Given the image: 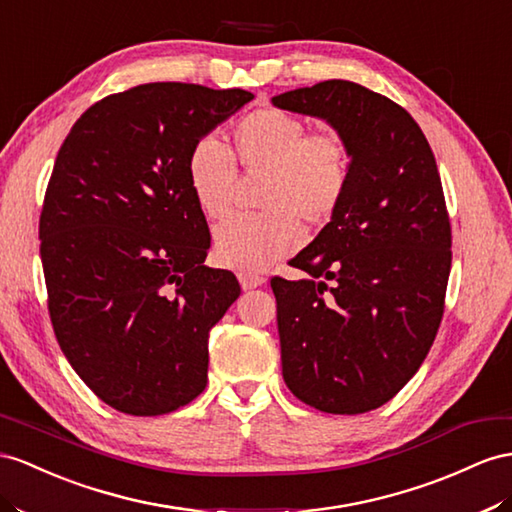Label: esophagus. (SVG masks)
<instances>
[{
	"label": "esophagus",
	"instance_id": "34e87169",
	"mask_svg": "<svg viewBox=\"0 0 512 512\" xmlns=\"http://www.w3.org/2000/svg\"><path fill=\"white\" fill-rule=\"evenodd\" d=\"M266 283V277L261 274H251V272H240V285L242 290H253V287H259Z\"/></svg>",
	"mask_w": 512,
	"mask_h": 512
}]
</instances>
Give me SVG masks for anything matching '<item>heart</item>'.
Listing matches in <instances>:
<instances>
[{"instance_id":"1","label":"heart","mask_w":512,"mask_h":512,"mask_svg":"<svg viewBox=\"0 0 512 512\" xmlns=\"http://www.w3.org/2000/svg\"><path fill=\"white\" fill-rule=\"evenodd\" d=\"M229 151L203 138L188 153V188L201 212L220 220L231 212L238 186V164L246 175L264 173L259 205L264 214L235 216L216 229L222 264L242 272H261L294 253L300 222L322 227L344 205L352 157L337 131H307V123L281 108H257L231 129Z\"/></svg>"}]
</instances>
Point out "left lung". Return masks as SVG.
<instances>
[{
	"label": "left lung",
	"instance_id": "1",
	"mask_svg": "<svg viewBox=\"0 0 512 512\" xmlns=\"http://www.w3.org/2000/svg\"><path fill=\"white\" fill-rule=\"evenodd\" d=\"M272 103L329 121L352 157L344 205L292 259L309 279H270L283 381L324 413L378 409L419 370L443 318L452 227L435 155L409 112L355 82Z\"/></svg>",
	"mask_w": 512,
	"mask_h": 512
}]
</instances>
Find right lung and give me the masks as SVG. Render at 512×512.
Instances as JSON below:
<instances>
[{
	"mask_svg": "<svg viewBox=\"0 0 512 512\" xmlns=\"http://www.w3.org/2000/svg\"><path fill=\"white\" fill-rule=\"evenodd\" d=\"M251 99L140 84L90 106L58 151L38 222L49 318L71 368L116 411L166 415L207 385L209 329L240 283L203 266L209 229L186 162Z\"/></svg>",
	"mask_w": 512,
	"mask_h": 512,
	"instance_id": "right-lung-1",
	"label": "right lung"
}]
</instances>
